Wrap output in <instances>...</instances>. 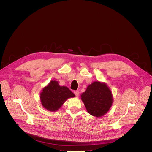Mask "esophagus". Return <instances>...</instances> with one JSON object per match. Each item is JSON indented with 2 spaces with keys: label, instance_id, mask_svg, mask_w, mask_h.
Here are the masks:
<instances>
[{
  "label": "esophagus",
  "instance_id": "esophagus-1",
  "mask_svg": "<svg viewBox=\"0 0 152 152\" xmlns=\"http://www.w3.org/2000/svg\"><path fill=\"white\" fill-rule=\"evenodd\" d=\"M74 94L75 95V96H76V97H78V96H79V92L78 91H74Z\"/></svg>",
  "mask_w": 152,
  "mask_h": 152
}]
</instances>
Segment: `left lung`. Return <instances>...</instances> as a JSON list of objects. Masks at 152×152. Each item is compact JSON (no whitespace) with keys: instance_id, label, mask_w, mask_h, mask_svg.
Segmentation results:
<instances>
[{"instance_id":"obj_1","label":"left lung","mask_w":152,"mask_h":152,"mask_svg":"<svg viewBox=\"0 0 152 152\" xmlns=\"http://www.w3.org/2000/svg\"><path fill=\"white\" fill-rule=\"evenodd\" d=\"M81 97L87 112L97 118L105 115L113 103V96L109 87L106 83L98 81L89 85Z\"/></svg>"}]
</instances>
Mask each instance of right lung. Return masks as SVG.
<instances>
[{
	"label": "right lung",
	"mask_w": 152,
	"mask_h": 152,
	"mask_svg": "<svg viewBox=\"0 0 152 152\" xmlns=\"http://www.w3.org/2000/svg\"><path fill=\"white\" fill-rule=\"evenodd\" d=\"M75 96L68 87L60 86L56 80L51 81L42 89L40 94L43 107L51 112L58 110L66 99Z\"/></svg>",
	"instance_id": "right-lung-1"
}]
</instances>
